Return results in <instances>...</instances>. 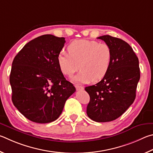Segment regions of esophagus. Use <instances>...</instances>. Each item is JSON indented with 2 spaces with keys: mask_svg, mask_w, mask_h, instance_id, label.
I'll use <instances>...</instances> for the list:
<instances>
[{
  "mask_svg": "<svg viewBox=\"0 0 153 153\" xmlns=\"http://www.w3.org/2000/svg\"><path fill=\"white\" fill-rule=\"evenodd\" d=\"M75 87H76V89L77 91H81L84 89V87L82 86H79V85H75Z\"/></svg>",
  "mask_w": 153,
  "mask_h": 153,
  "instance_id": "34e87169",
  "label": "esophagus"
}]
</instances>
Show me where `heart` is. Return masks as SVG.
Returning a JSON list of instances; mask_svg holds the SVG:
<instances>
[{
	"instance_id": "b5f03b06",
	"label": "heart",
	"mask_w": 153,
	"mask_h": 153,
	"mask_svg": "<svg viewBox=\"0 0 153 153\" xmlns=\"http://www.w3.org/2000/svg\"><path fill=\"white\" fill-rule=\"evenodd\" d=\"M68 53L61 51L58 56V64L61 72L71 76L78 70L79 73L73 81L87 83L101 81L109 69L112 59L110 46L105 43L88 39H79L68 46Z\"/></svg>"
}]
</instances>
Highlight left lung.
<instances>
[{"mask_svg":"<svg viewBox=\"0 0 153 153\" xmlns=\"http://www.w3.org/2000/svg\"><path fill=\"white\" fill-rule=\"evenodd\" d=\"M97 38L110 46L112 59L103 79L85 87L90 96L87 114L93 121L107 122L118 118L133 103L140 73L138 58L127 42L109 35Z\"/></svg>","mask_w":153,"mask_h":153,"instance_id":"obj_1","label":"left lung"}]
</instances>
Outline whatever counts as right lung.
I'll return each instance as SVG.
<instances>
[{
  "instance_id": "add662e5",
  "label": "right lung",
  "mask_w": 153,
  "mask_h": 153,
  "mask_svg": "<svg viewBox=\"0 0 153 153\" xmlns=\"http://www.w3.org/2000/svg\"><path fill=\"white\" fill-rule=\"evenodd\" d=\"M64 37L43 35L25 45L14 58L10 74L12 101L31 121L57 120L76 89L66 81L58 64Z\"/></svg>"
}]
</instances>
